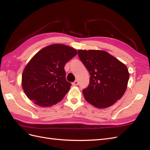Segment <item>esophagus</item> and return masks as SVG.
I'll use <instances>...</instances> for the list:
<instances>
[{
  "label": "esophagus",
  "mask_w": 150,
  "mask_h": 150,
  "mask_svg": "<svg viewBox=\"0 0 150 150\" xmlns=\"http://www.w3.org/2000/svg\"><path fill=\"white\" fill-rule=\"evenodd\" d=\"M78 84H79V82H78V80H76L74 82L72 83V85H73V86H78Z\"/></svg>",
  "instance_id": "obj_1"
}]
</instances>
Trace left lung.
<instances>
[{"mask_svg":"<svg viewBox=\"0 0 150 150\" xmlns=\"http://www.w3.org/2000/svg\"><path fill=\"white\" fill-rule=\"evenodd\" d=\"M78 56L91 75L83 90L84 98L98 108L112 106L123 96L129 74L126 66L101 50H79Z\"/></svg>","mask_w":150,"mask_h":150,"instance_id":"obj_1","label":"left lung"}]
</instances>
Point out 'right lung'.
Returning <instances> with one entry per match:
<instances>
[{
	"mask_svg": "<svg viewBox=\"0 0 150 150\" xmlns=\"http://www.w3.org/2000/svg\"><path fill=\"white\" fill-rule=\"evenodd\" d=\"M77 54L74 48L60 44L50 45L36 54L22 76V88L30 100L43 107L61 101L71 86L64 68Z\"/></svg>",
	"mask_w": 150,
	"mask_h": 150,
	"instance_id": "obj_1",
	"label": "right lung"
}]
</instances>
